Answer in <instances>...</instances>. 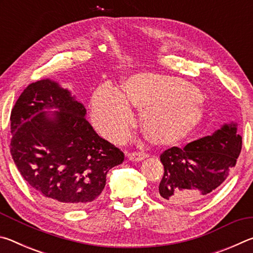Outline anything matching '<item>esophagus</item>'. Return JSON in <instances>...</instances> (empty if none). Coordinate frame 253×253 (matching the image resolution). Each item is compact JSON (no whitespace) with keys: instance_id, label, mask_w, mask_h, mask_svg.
I'll list each match as a JSON object with an SVG mask.
<instances>
[{"instance_id":"esophagus-1","label":"esophagus","mask_w":253,"mask_h":253,"mask_svg":"<svg viewBox=\"0 0 253 253\" xmlns=\"http://www.w3.org/2000/svg\"><path fill=\"white\" fill-rule=\"evenodd\" d=\"M128 160L131 161V162H140L143 161L146 158V155H145L144 153H137V152H134V153H127Z\"/></svg>"}]
</instances>
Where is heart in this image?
I'll list each match as a JSON object with an SVG mask.
<instances>
[{"mask_svg":"<svg viewBox=\"0 0 253 253\" xmlns=\"http://www.w3.org/2000/svg\"><path fill=\"white\" fill-rule=\"evenodd\" d=\"M142 113V130L154 146L176 145L203 122L205 113L199 89L179 79L154 74H137L124 83V93L111 85H100L90 100L96 129L111 142L127 136L134 115Z\"/></svg>","mask_w":253,"mask_h":253,"instance_id":"obj_1","label":"heart"}]
</instances>
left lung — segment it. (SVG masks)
<instances>
[{"label":"left lung","mask_w":253,"mask_h":253,"mask_svg":"<svg viewBox=\"0 0 253 253\" xmlns=\"http://www.w3.org/2000/svg\"><path fill=\"white\" fill-rule=\"evenodd\" d=\"M242 148L237 124H224L211 136L182 148L163 152L164 175L156 196L163 202L185 205L212 194L230 175Z\"/></svg>","instance_id":"1"}]
</instances>
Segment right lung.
<instances>
[{
  "label": "right lung",
  "instance_id": "1",
  "mask_svg": "<svg viewBox=\"0 0 253 253\" xmlns=\"http://www.w3.org/2000/svg\"><path fill=\"white\" fill-rule=\"evenodd\" d=\"M85 113L68 89L50 79L29 84L11 111L16 168L38 194L62 209L92 205L109 169L124 162V153L98 136Z\"/></svg>",
  "mask_w": 253,
  "mask_h": 253
}]
</instances>
